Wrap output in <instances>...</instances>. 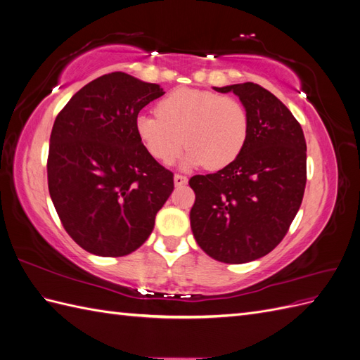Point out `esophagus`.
I'll list each match as a JSON object with an SVG mask.
<instances>
[{"label": "esophagus", "instance_id": "1", "mask_svg": "<svg viewBox=\"0 0 360 360\" xmlns=\"http://www.w3.org/2000/svg\"><path fill=\"white\" fill-rule=\"evenodd\" d=\"M186 183H188V177L181 176V174H176V176H174V184H176V186H183V184Z\"/></svg>", "mask_w": 360, "mask_h": 360}]
</instances>
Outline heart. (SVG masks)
<instances>
[{"label": "heart", "mask_w": 360, "mask_h": 360, "mask_svg": "<svg viewBox=\"0 0 360 360\" xmlns=\"http://www.w3.org/2000/svg\"><path fill=\"white\" fill-rule=\"evenodd\" d=\"M156 115L139 114L135 132L148 153L171 163L188 147L183 167L222 169L233 163L246 144L249 117L233 96L209 90L177 89L158 102Z\"/></svg>", "instance_id": "heart-1"}]
</instances>
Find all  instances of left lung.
I'll use <instances>...</instances> for the list:
<instances>
[{
	"label": "left lung",
	"mask_w": 360,
	"mask_h": 360,
	"mask_svg": "<svg viewBox=\"0 0 360 360\" xmlns=\"http://www.w3.org/2000/svg\"><path fill=\"white\" fill-rule=\"evenodd\" d=\"M214 90L238 96L249 132L233 163L191 177V228L207 255L242 264L274 250L296 217L307 184V141L288 108L258 84Z\"/></svg>",
	"instance_id": "left-lung-1"
}]
</instances>
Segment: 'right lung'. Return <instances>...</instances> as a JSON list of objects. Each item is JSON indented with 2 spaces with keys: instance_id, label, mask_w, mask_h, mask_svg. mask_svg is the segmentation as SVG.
I'll return each instance as SVG.
<instances>
[{
  "instance_id": "1",
  "label": "right lung",
  "mask_w": 360,
  "mask_h": 360,
  "mask_svg": "<svg viewBox=\"0 0 360 360\" xmlns=\"http://www.w3.org/2000/svg\"><path fill=\"white\" fill-rule=\"evenodd\" d=\"M163 94L158 84L112 72L82 86L56 118L49 195L64 230L86 252L129 255L153 231L174 174L141 144L135 120Z\"/></svg>"
}]
</instances>
